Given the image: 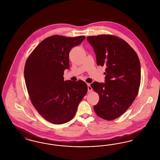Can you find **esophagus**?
<instances>
[{"mask_svg":"<svg viewBox=\"0 0 160 160\" xmlns=\"http://www.w3.org/2000/svg\"><path fill=\"white\" fill-rule=\"evenodd\" d=\"M88 92H90L92 91V88L91 86V84H88Z\"/></svg>","mask_w":160,"mask_h":160,"instance_id":"obj_1","label":"esophagus"}]
</instances>
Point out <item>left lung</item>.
Returning <instances> with one entry per match:
<instances>
[{"instance_id":"left-lung-1","label":"left lung","mask_w":160,"mask_h":160,"mask_svg":"<svg viewBox=\"0 0 160 160\" xmlns=\"http://www.w3.org/2000/svg\"><path fill=\"white\" fill-rule=\"evenodd\" d=\"M98 66L106 67L105 83L94 82L92 89L98 93L93 107L99 117L112 121L123 114L137 95L141 80L140 63L129 44L114 35L88 37Z\"/></svg>"}]
</instances>
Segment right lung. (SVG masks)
Instances as JSON below:
<instances>
[{
	"instance_id": "obj_1",
	"label": "right lung",
	"mask_w": 160,
	"mask_h": 160,
	"mask_svg": "<svg viewBox=\"0 0 160 160\" xmlns=\"http://www.w3.org/2000/svg\"><path fill=\"white\" fill-rule=\"evenodd\" d=\"M84 36L53 35L41 41L26 62L24 76L32 103L46 120L54 124L71 121L88 91L82 80L64 81L69 53Z\"/></svg>"
}]
</instances>
